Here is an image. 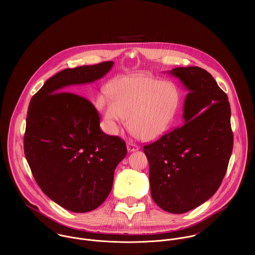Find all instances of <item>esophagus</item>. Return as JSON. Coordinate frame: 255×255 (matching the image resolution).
I'll list each match as a JSON object with an SVG mask.
<instances>
[{
  "label": "esophagus",
  "instance_id": "esophagus-1",
  "mask_svg": "<svg viewBox=\"0 0 255 255\" xmlns=\"http://www.w3.org/2000/svg\"><path fill=\"white\" fill-rule=\"evenodd\" d=\"M127 147H128V150L129 152H133V151H136L139 149L138 145H136L135 143H132V142H128L127 143Z\"/></svg>",
  "mask_w": 255,
  "mask_h": 255
}]
</instances>
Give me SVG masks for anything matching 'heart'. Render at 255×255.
<instances>
[{"label": "heart", "mask_w": 255, "mask_h": 255, "mask_svg": "<svg viewBox=\"0 0 255 255\" xmlns=\"http://www.w3.org/2000/svg\"><path fill=\"white\" fill-rule=\"evenodd\" d=\"M97 99L110 133L117 134L128 118L130 130L144 140L161 136L170 128L180 105L177 86L147 76L121 77Z\"/></svg>", "instance_id": "1"}]
</instances>
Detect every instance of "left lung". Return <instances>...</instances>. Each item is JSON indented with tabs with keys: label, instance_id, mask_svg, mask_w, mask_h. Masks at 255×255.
Wrapping results in <instances>:
<instances>
[{
	"label": "left lung",
	"instance_id": "left-lung-1",
	"mask_svg": "<svg viewBox=\"0 0 255 255\" xmlns=\"http://www.w3.org/2000/svg\"><path fill=\"white\" fill-rule=\"evenodd\" d=\"M189 90L183 125L143 146L151 196L163 210L182 214L208 200L221 185L233 151L227 94L198 67L169 72Z\"/></svg>",
	"mask_w": 255,
	"mask_h": 255
}]
</instances>
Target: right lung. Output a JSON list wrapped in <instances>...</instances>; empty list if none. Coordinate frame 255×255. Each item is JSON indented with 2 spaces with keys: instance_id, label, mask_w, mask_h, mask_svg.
Instances as JSON below:
<instances>
[{
  "instance_id": "right-lung-1",
  "label": "right lung",
  "mask_w": 255,
  "mask_h": 255,
  "mask_svg": "<svg viewBox=\"0 0 255 255\" xmlns=\"http://www.w3.org/2000/svg\"><path fill=\"white\" fill-rule=\"evenodd\" d=\"M113 64L66 69L49 78L29 103L25 158L42 191L72 212H89L106 200L127 145L101 130L99 113L89 100L62 91L103 77Z\"/></svg>"
}]
</instances>
